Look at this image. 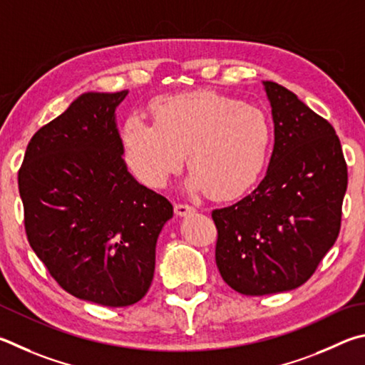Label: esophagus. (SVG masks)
Segmentation results:
<instances>
[{"label":"esophagus","mask_w":365,"mask_h":365,"mask_svg":"<svg viewBox=\"0 0 365 365\" xmlns=\"http://www.w3.org/2000/svg\"><path fill=\"white\" fill-rule=\"evenodd\" d=\"M175 213L178 216H186L189 213H194V207L187 205V203H175Z\"/></svg>","instance_id":"1"}]
</instances>
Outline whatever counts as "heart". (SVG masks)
<instances>
[{
    "instance_id": "obj_1",
    "label": "heart",
    "mask_w": 365,
    "mask_h": 365,
    "mask_svg": "<svg viewBox=\"0 0 365 365\" xmlns=\"http://www.w3.org/2000/svg\"><path fill=\"white\" fill-rule=\"evenodd\" d=\"M152 125L130 117L121 130L126 165L145 186L162 187L182 166L187 186L231 200L255 186L272 147V126L258 107L215 91L166 96L152 102Z\"/></svg>"
}]
</instances>
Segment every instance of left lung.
Listing matches in <instances>:
<instances>
[{"label": "left lung", "mask_w": 365, "mask_h": 365, "mask_svg": "<svg viewBox=\"0 0 365 365\" xmlns=\"http://www.w3.org/2000/svg\"><path fill=\"white\" fill-rule=\"evenodd\" d=\"M274 150L250 195L213 210L216 266L242 295L293 290L316 272L340 234L348 168L334 126L289 89L263 81Z\"/></svg>", "instance_id": "left-lung-1"}]
</instances>
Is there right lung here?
<instances>
[{
    "label": "right lung",
    "mask_w": 365,
    "mask_h": 365,
    "mask_svg": "<svg viewBox=\"0 0 365 365\" xmlns=\"http://www.w3.org/2000/svg\"><path fill=\"white\" fill-rule=\"evenodd\" d=\"M128 91L85 93L30 139L19 170L29 244L63 290L110 308L153 279L163 195L126 170L115 108Z\"/></svg>",
    "instance_id": "1"
}]
</instances>
